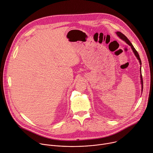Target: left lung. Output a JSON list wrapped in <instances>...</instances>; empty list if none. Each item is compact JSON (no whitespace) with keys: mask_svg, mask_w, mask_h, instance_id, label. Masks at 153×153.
Instances as JSON below:
<instances>
[{"mask_svg":"<svg viewBox=\"0 0 153 153\" xmlns=\"http://www.w3.org/2000/svg\"><path fill=\"white\" fill-rule=\"evenodd\" d=\"M117 35L123 40H124L125 42H126L128 45H129L131 48H132V50L133 51V52L134 53L135 55L136 56L137 59L138 60V61H139V63L140 64V65H142V62H141V60H140V56L139 55H138V53L137 52V51L135 50V49L134 48V47L133 46V45H132V43L130 42V41L128 39V38L125 36L124 34H123L121 32H116ZM140 80H141V84H142V91H143V78H142V69H141V66H140Z\"/></svg>","mask_w":153,"mask_h":153,"instance_id":"obj_1","label":"left lung"}]
</instances>
